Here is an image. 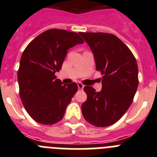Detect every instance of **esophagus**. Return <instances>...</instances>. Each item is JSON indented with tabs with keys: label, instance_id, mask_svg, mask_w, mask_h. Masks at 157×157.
<instances>
[{
	"label": "esophagus",
	"instance_id": "obj_1",
	"mask_svg": "<svg viewBox=\"0 0 157 157\" xmlns=\"http://www.w3.org/2000/svg\"><path fill=\"white\" fill-rule=\"evenodd\" d=\"M78 90H82L84 88V86L81 82H78Z\"/></svg>",
	"mask_w": 157,
	"mask_h": 157
}]
</instances>
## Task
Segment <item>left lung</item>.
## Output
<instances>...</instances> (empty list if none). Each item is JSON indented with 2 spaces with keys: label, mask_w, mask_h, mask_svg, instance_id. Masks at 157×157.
Returning <instances> with one entry per match:
<instances>
[{
  "label": "left lung",
  "mask_w": 157,
  "mask_h": 157,
  "mask_svg": "<svg viewBox=\"0 0 157 157\" xmlns=\"http://www.w3.org/2000/svg\"><path fill=\"white\" fill-rule=\"evenodd\" d=\"M78 34L94 53L96 69L102 75L100 92L84 87L87 99L82 105L83 117L98 127L114 124L132 103L138 86L137 61L128 47L116 35L107 33Z\"/></svg>",
  "instance_id": "1"
}]
</instances>
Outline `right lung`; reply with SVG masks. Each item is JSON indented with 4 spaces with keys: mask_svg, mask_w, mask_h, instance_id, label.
I'll return each mask as SVG.
<instances>
[{
    "mask_svg": "<svg viewBox=\"0 0 157 157\" xmlns=\"http://www.w3.org/2000/svg\"><path fill=\"white\" fill-rule=\"evenodd\" d=\"M84 42L75 32L50 29L36 37L22 54L18 71L19 96L30 117L44 125L63 119L67 106L78 90L75 82L56 78L71 47Z\"/></svg>",
    "mask_w": 157,
    "mask_h": 157,
    "instance_id": "right-lung-1",
    "label": "right lung"
}]
</instances>
